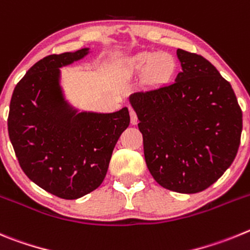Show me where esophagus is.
Wrapping results in <instances>:
<instances>
[{
	"label": "esophagus",
	"mask_w": 250,
	"mask_h": 250,
	"mask_svg": "<svg viewBox=\"0 0 250 250\" xmlns=\"http://www.w3.org/2000/svg\"><path fill=\"white\" fill-rule=\"evenodd\" d=\"M129 114H130V123L132 125H137L138 122V118H137V113L133 108H129Z\"/></svg>",
	"instance_id": "esophagus-1"
}]
</instances>
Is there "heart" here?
<instances>
[{
	"instance_id": "b5f03b06",
	"label": "heart",
	"mask_w": 250,
	"mask_h": 250,
	"mask_svg": "<svg viewBox=\"0 0 250 250\" xmlns=\"http://www.w3.org/2000/svg\"><path fill=\"white\" fill-rule=\"evenodd\" d=\"M128 75L147 73L150 83L161 84L174 75L177 62L174 57L163 52H141L128 58L125 63Z\"/></svg>"
}]
</instances>
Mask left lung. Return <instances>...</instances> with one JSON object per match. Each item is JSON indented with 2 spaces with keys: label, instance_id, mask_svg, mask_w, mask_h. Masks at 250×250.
Instances as JSON below:
<instances>
[{
  "label": "left lung",
  "instance_id": "1",
  "mask_svg": "<svg viewBox=\"0 0 250 250\" xmlns=\"http://www.w3.org/2000/svg\"><path fill=\"white\" fill-rule=\"evenodd\" d=\"M174 82L132 93L150 174L166 189L198 193L223 175L237 156L243 121L230 83L208 60L177 49Z\"/></svg>",
  "mask_w": 250,
  "mask_h": 250
}]
</instances>
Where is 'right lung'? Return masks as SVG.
Masks as SVG:
<instances>
[{
  "mask_svg": "<svg viewBox=\"0 0 250 250\" xmlns=\"http://www.w3.org/2000/svg\"><path fill=\"white\" fill-rule=\"evenodd\" d=\"M88 53L82 48L38 61L17 83L10 103L8 136L22 170L63 199H77L101 186L130 121L127 107L113 113L78 112L66 101L60 68Z\"/></svg>",
  "mask_w": 250,
  "mask_h": 250,
  "instance_id": "obj_1",
  "label": "right lung"
}]
</instances>
